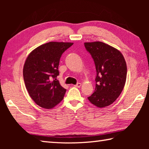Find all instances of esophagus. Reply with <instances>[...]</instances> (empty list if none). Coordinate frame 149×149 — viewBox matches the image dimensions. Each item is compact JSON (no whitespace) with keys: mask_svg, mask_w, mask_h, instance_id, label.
<instances>
[{"mask_svg":"<svg viewBox=\"0 0 149 149\" xmlns=\"http://www.w3.org/2000/svg\"><path fill=\"white\" fill-rule=\"evenodd\" d=\"M74 86L75 87H80L81 86V83H77V84H76V85H75Z\"/></svg>","mask_w":149,"mask_h":149,"instance_id":"34e87169","label":"esophagus"}]
</instances>
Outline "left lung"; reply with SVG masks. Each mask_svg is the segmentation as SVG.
Segmentation results:
<instances>
[{
  "label": "left lung",
  "instance_id": "1",
  "mask_svg": "<svg viewBox=\"0 0 149 149\" xmlns=\"http://www.w3.org/2000/svg\"><path fill=\"white\" fill-rule=\"evenodd\" d=\"M85 47L94 60L97 76L95 92L88 97L91 103L99 108L112 104L124 87L127 65L118 49L104 42H85Z\"/></svg>",
  "mask_w": 149,
  "mask_h": 149
}]
</instances>
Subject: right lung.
<instances>
[{"label":"right lung","instance_id":"1","mask_svg":"<svg viewBox=\"0 0 149 149\" xmlns=\"http://www.w3.org/2000/svg\"><path fill=\"white\" fill-rule=\"evenodd\" d=\"M73 42H49L30 52L24 65L26 89L37 105L46 109L54 108L64 99L66 91L56 77L60 57Z\"/></svg>","mask_w":149,"mask_h":149}]
</instances>
